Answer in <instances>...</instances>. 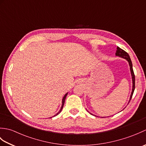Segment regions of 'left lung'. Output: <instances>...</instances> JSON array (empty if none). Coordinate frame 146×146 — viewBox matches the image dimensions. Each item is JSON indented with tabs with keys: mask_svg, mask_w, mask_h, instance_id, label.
<instances>
[{
	"mask_svg": "<svg viewBox=\"0 0 146 146\" xmlns=\"http://www.w3.org/2000/svg\"><path fill=\"white\" fill-rule=\"evenodd\" d=\"M115 55L118 56H120L123 58L125 59L128 61L129 62V66H130V68H131V75H132V83H133V85H132V94L131 95V97H130V101H131L132 97L133 95V94H134V90H135V75H134V70H133V68H132V61L131 58H130V56L129 54L127 52H125L124 50H123L122 49H121L119 47L117 48V51L115 52Z\"/></svg>",
	"mask_w": 146,
	"mask_h": 146,
	"instance_id": "1",
	"label": "left lung"
}]
</instances>
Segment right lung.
<instances>
[{"instance_id": "obj_1", "label": "right lung", "mask_w": 146, "mask_h": 146, "mask_svg": "<svg viewBox=\"0 0 146 146\" xmlns=\"http://www.w3.org/2000/svg\"><path fill=\"white\" fill-rule=\"evenodd\" d=\"M67 94H68V93L67 94H65V95L64 96V97H63V100H62V106H61V109H60V110L58 111V112L54 116H56L57 115H58L59 113H60L61 111V110H62V108H63V105H64V101H65V99H66V95H67Z\"/></svg>"}]
</instances>
